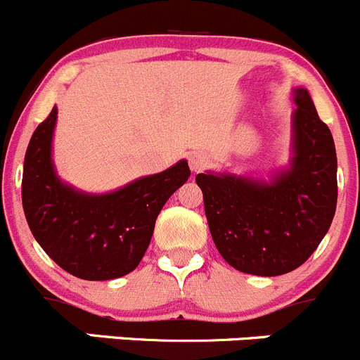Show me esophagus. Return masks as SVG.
I'll return each mask as SVG.
<instances>
[{
	"mask_svg": "<svg viewBox=\"0 0 360 360\" xmlns=\"http://www.w3.org/2000/svg\"><path fill=\"white\" fill-rule=\"evenodd\" d=\"M207 164H208L207 153L200 152V150H198V152H191L189 153V166H191V169L194 171V173H198V171L203 169Z\"/></svg>",
	"mask_w": 360,
	"mask_h": 360,
	"instance_id": "esophagus-1",
	"label": "esophagus"
}]
</instances>
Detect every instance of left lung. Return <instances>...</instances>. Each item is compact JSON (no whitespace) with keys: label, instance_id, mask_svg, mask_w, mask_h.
I'll return each instance as SVG.
<instances>
[{"label":"left lung","instance_id":"1","mask_svg":"<svg viewBox=\"0 0 360 360\" xmlns=\"http://www.w3.org/2000/svg\"><path fill=\"white\" fill-rule=\"evenodd\" d=\"M290 164L270 178L200 173L215 248L240 272L272 277L299 269L336 214L338 157L306 88H293Z\"/></svg>","mask_w":360,"mask_h":360}]
</instances>
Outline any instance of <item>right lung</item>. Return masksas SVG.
Here are the masks:
<instances>
[{
  "label": "right lung",
  "mask_w": 360,
  "mask_h": 360,
  "mask_svg": "<svg viewBox=\"0 0 360 360\" xmlns=\"http://www.w3.org/2000/svg\"><path fill=\"white\" fill-rule=\"evenodd\" d=\"M56 118L54 105L24 157L22 208L30 229L49 258L72 276L86 281L127 276L145 256L164 203L191 176L187 160L111 193H84L56 173Z\"/></svg>",
  "instance_id": "1"
}]
</instances>
